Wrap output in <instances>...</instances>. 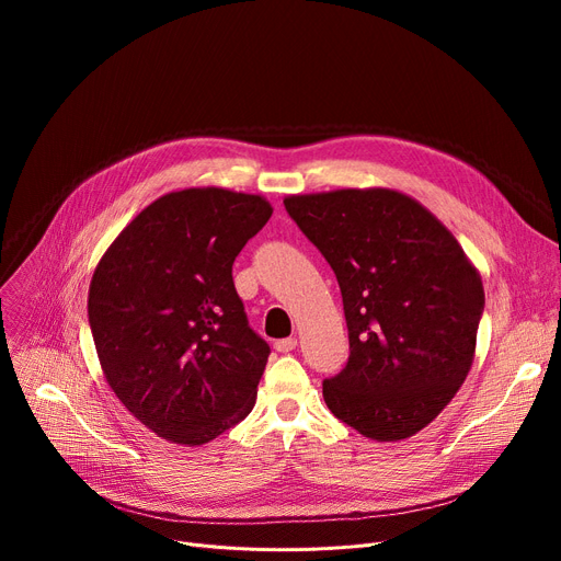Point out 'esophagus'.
<instances>
[{
    "instance_id": "obj_1",
    "label": "esophagus",
    "mask_w": 561,
    "mask_h": 561,
    "mask_svg": "<svg viewBox=\"0 0 561 561\" xmlns=\"http://www.w3.org/2000/svg\"><path fill=\"white\" fill-rule=\"evenodd\" d=\"M296 345H298L296 336H286V339L275 341V350L277 352H290V350H296Z\"/></svg>"
}]
</instances>
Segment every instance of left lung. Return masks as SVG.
<instances>
[{"mask_svg":"<svg viewBox=\"0 0 561 561\" xmlns=\"http://www.w3.org/2000/svg\"><path fill=\"white\" fill-rule=\"evenodd\" d=\"M336 275L350 339L343 370L322 381L332 414L375 440L432 423L473 364L484 288L425 206L398 191L284 199Z\"/></svg>","mask_w":561,"mask_h":561,"instance_id":"8db88e82","label":"left lung"}]
</instances>
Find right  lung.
<instances>
[{"instance_id":"right-lung-1","label":"right lung","mask_w":561,"mask_h":561,"mask_svg":"<svg viewBox=\"0 0 561 561\" xmlns=\"http://www.w3.org/2000/svg\"><path fill=\"white\" fill-rule=\"evenodd\" d=\"M273 216L259 195L168 193L113 241L88 293L108 387L145 427L202 446L254 407L271 345L248 322L233 259Z\"/></svg>"}]
</instances>
